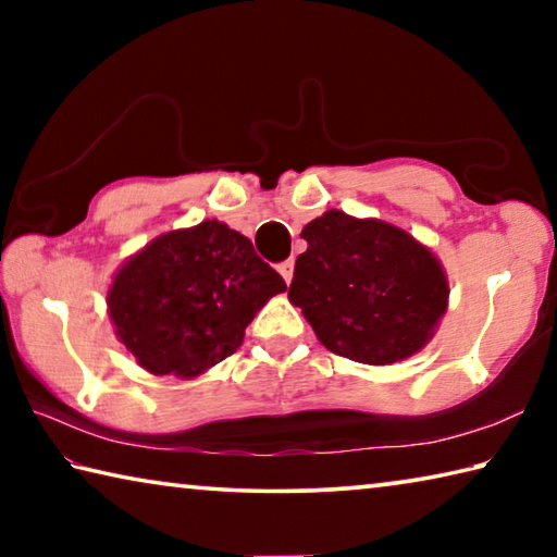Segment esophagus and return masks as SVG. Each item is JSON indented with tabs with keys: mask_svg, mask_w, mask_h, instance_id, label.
Segmentation results:
<instances>
[{
	"mask_svg": "<svg viewBox=\"0 0 557 557\" xmlns=\"http://www.w3.org/2000/svg\"><path fill=\"white\" fill-rule=\"evenodd\" d=\"M277 270H280V275H282V280H285V282H287V285H289V282H292V277H295V260H285V262H282V265H280Z\"/></svg>",
	"mask_w": 557,
	"mask_h": 557,
	"instance_id": "34e87169",
	"label": "esophagus"
}]
</instances>
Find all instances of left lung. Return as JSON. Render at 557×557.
Instances as JSON below:
<instances>
[{"mask_svg":"<svg viewBox=\"0 0 557 557\" xmlns=\"http://www.w3.org/2000/svg\"><path fill=\"white\" fill-rule=\"evenodd\" d=\"M289 301L329 351L369 366L420 354L449 305L435 252L400 225L326 211L301 228Z\"/></svg>","mask_w":557,"mask_h":557,"instance_id":"1","label":"left lung"}]
</instances>
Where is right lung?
<instances>
[{"mask_svg":"<svg viewBox=\"0 0 557 557\" xmlns=\"http://www.w3.org/2000/svg\"><path fill=\"white\" fill-rule=\"evenodd\" d=\"M287 285L221 221L157 235L112 275L108 314L137 366L199 379L243 344L245 326Z\"/></svg>","mask_w":557,"mask_h":557,"instance_id":"right-lung-1","label":"right lung"}]
</instances>
